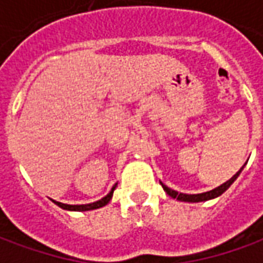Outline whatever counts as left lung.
Masks as SVG:
<instances>
[{
    "instance_id": "left-lung-1",
    "label": "left lung",
    "mask_w": 263,
    "mask_h": 263,
    "mask_svg": "<svg viewBox=\"0 0 263 263\" xmlns=\"http://www.w3.org/2000/svg\"><path fill=\"white\" fill-rule=\"evenodd\" d=\"M243 169V166L239 169V171L234 175V176L230 179V180H227L226 183H222L221 186H218V187L213 189V190H210V192H205V193H200V194H184V193H177L176 190H172V189H169L167 186H165L163 183L160 182V184H162V187H163V190H165L166 193L169 194L172 198H177L179 201H189V203H198V201H207V200H211V198H215L218 197V196H221V194L226 192L227 189L231 186L232 183L235 182V179H237L238 176H239V173H241V171Z\"/></svg>"
}]
</instances>
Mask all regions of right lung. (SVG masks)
<instances>
[{
    "instance_id": "obj_1",
    "label": "right lung",
    "mask_w": 263,
    "mask_h": 263,
    "mask_svg": "<svg viewBox=\"0 0 263 263\" xmlns=\"http://www.w3.org/2000/svg\"><path fill=\"white\" fill-rule=\"evenodd\" d=\"M114 189H111V192H109L105 197H103L101 200H98L96 203H90V204H81V205H70V204H63V203H59V201H54V204H58L60 209L63 210H70V211H88V210H96V209H100V207H104L105 204H108V201L112 198V193H114Z\"/></svg>"
}]
</instances>
